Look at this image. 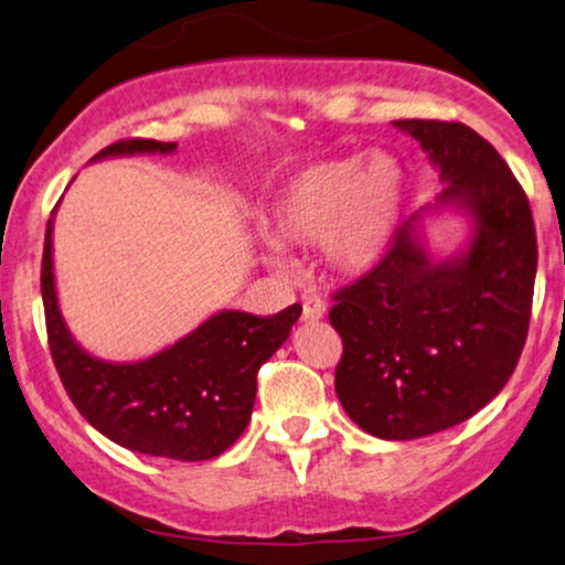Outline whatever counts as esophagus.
Masks as SVG:
<instances>
[{"mask_svg":"<svg viewBox=\"0 0 565 565\" xmlns=\"http://www.w3.org/2000/svg\"><path fill=\"white\" fill-rule=\"evenodd\" d=\"M328 312V305L322 302L318 295H305L302 297V320L305 322H318L326 318Z\"/></svg>","mask_w":565,"mask_h":565,"instance_id":"obj_1","label":"esophagus"}]
</instances>
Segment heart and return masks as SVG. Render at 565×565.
Segmentation results:
<instances>
[{
	"label": "heart",
	"instance_id": "b5f03b06",
	"mask_svg": "<svg viewBox=\"0 0 565 565\" xmlns=\"http://www.w3.org/2000/svg\"><path fill=\"white\" fill-rule=\"evenodd\" d=\"M405 201L408 178L401 160L387 152H359L295 172L276 195L270 224L285 245H322L330 266L359 276L385 260ZM280 244L274 237L260 243L270 268H287L289 255Z\"/></svg>",
	"mask_w": 565,
	"mask_h": 565
}]
</instances>
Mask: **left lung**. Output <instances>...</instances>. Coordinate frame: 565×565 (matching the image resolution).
<instances>
[{"label": "left lung", "instance_id": "obj_1", "mask_svg": "<svg viewBox=\"0 0 565 565\" xmlns=\"http://www.w3.org/2000/svg\"><path fill=\"white\" fill-rule=\"evenodd\" d=\"M445 191L411 214L385 260L335 295L343 338L335 393L366 434L408 441L447 431L493 401L527 341L537 239L530 201L488 141L455 120H395ZM462 213L471 235L436 259L425 222Z\"/></svg>", "mask_w": 565, "mask_h": 565}]
</instances>
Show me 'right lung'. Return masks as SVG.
I'll list each match as a JSON object with an SVG mask.
<instances>
[{
    "mask_svg": "<svg viewBox=\"0 0 565 565\" xmlns=\"http://www.w3.org/2000/svg\"><path fill=\"white\" fill-rule=\"evenodd\" d=\"M175 141L126 139L105 157L172 154ZM41 295L56 372L72 403L103 436L131 452L201 462L230 449L250 424L258 370L281 349L302 307L274 318L222 310L168 349L139 361H108L74 341L58 307L54 276V214L46 230Z\"/></svg>",
    "mask_w": 565,
    "mask_h": 565,
    "instance_id": "obj_1",
    "label": "right lung"
}]
</instances>
